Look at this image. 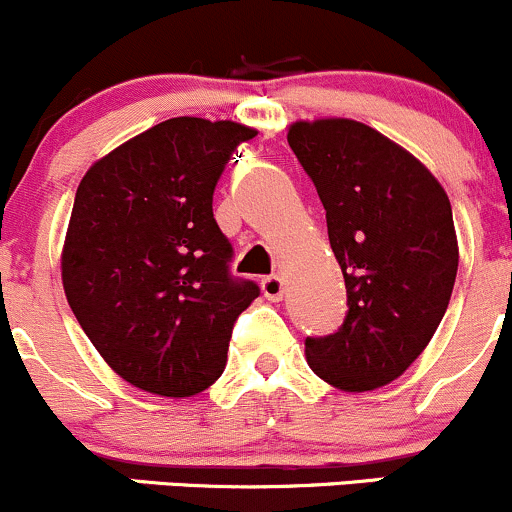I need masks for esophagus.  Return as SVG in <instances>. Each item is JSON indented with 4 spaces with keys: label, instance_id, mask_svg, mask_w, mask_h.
Listing matches in <instances>:
<instances>
[{
    "label": "esophagus",
    "instance_id": "1",
    "mask_svg": "<svg viewBox=\"0 0 512 512\" xmlns=\"http://www.w3.org/2000/svg\"><path fill=\"white\" fill-rule=\"evenodd\" d=\"M262 294H265V299H270V301L282 299L284 297L282 277H277V274H270V277L262 279Z\"/></svg>",
    "mask_w": 512,
    "mask_h": 512
}]
</instances>
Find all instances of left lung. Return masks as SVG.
<instances>
[{"mask_svg": "<svg viewBox=\"0 0 512 512\" xmlns=\"http://www.w3.org/2000/svg\"><path fill=\"white\" fill-rule=\"evenodd\" d=\"M287 142L326 208L348 297L336 333L306 338V363L338 390H375L419 358L449 306L459 270L449 196L363 122H294Z\"/></svg>", "mask_w": 512, "mask_h": 512, "instance_id": "8db88e82", "label": "left lung"}]
</instances>
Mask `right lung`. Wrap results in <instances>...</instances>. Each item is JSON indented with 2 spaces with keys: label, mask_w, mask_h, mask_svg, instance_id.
<instances>
[{
  "label": "right lung",
  "mask_w": 512,
  "mask_h": 512,
  "mask_svg": "<svg viewBox=\"0 0 512 512\" xmlns=\"http://www.w3.org/2000/svg\"><path fill=\"white\" fill-rule=\"evenodd\" d=\"M255 129L174 117L95 161L75 191L61 257L66 299L129 385L191 397L220 378L233 326L260 297L230 274L213 191Z\"/></svg>",
  "instance_id": "add662e5"
}]
</instances>
